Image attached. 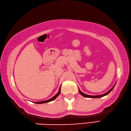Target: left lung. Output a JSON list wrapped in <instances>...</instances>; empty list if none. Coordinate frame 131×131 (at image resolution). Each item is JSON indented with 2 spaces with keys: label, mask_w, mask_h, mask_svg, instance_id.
<instances>
[{
  "label": "left lung",
  "mask_w": 131,
  "mask_h": 131,
  "mask_svg": "<svg viewBox=\"0 0 131 131\" xmlns=\"http://www.w3.org/2000/svg\"><path fill=\"white\" fill-rule=\"evenodd\" d=\"M116 83L115 84V85H114L112 88L111 89L108 91H107V92H106L105 93H103V94H102V95H95V96H92V95H87V94H85V93H83L82 91H80V90L79 89V93H80V94H81L82 96H83V97H86V98H100V97H103V96H106V95H107L108 94V93L112 91V90H113V89L114 88V87H115V85H116Z\"/></svg>",
  "instance_id": "1"
}]
</instances>
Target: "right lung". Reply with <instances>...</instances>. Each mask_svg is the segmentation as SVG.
I'll use <instances>...</instances> for the list:
<instances>
[{
  "mask_svg": "<svg viewBox=\"0 0 131 131\" xmlns=\"http://www.w3.org/2000/svg\"><path fill=\"white\" fill-rule=\"evenodd\" d=\"M61 86H60V88H59V91H58V92L56 93V94L53 96V97H52V98H51V99H49V100H46V101H40V102H35V103H38V104H41V103H47V102H51V101H53V100H55L56 98H57V97H58L60 94V92H61Z\"/></svg>",
  "mask_w": 131,
  "mask_h": 131,
  "instance_id": "right-lung-1",
  "label": "right lung"
}]
</instances>
